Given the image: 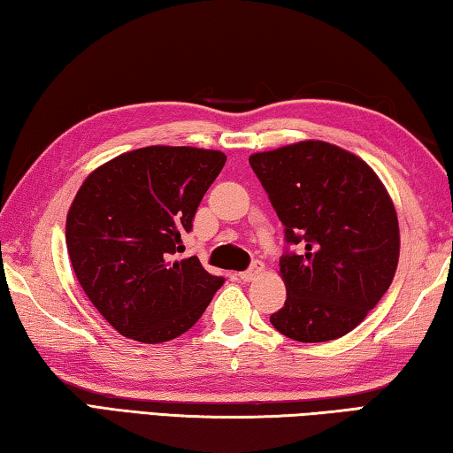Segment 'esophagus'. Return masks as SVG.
<instances>
[{
  "label": "esophagus",
  "mask_w": 453,
  "mask_h": 453,
  "mask_svg": "<svg viewBox=\"0 0 453 453\" xmlns=\"http://www.w3.org/2000/svg\"><path fill=\"white\" fill-rule=\"evenodd\" d=\"M261 271H263V265L253 263V265H250V269L239 273V280H242V283H250V280H253L255 277L261 275Z\"/></svg>",
  "instance_id": "34e87169"
}]
</instances>
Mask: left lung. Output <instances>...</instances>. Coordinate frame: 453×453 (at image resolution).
<instances>
[{"instance_id": "obj_1", "label": "left lung", "mask_w": 453, "mask_h": 453, "mask_svg": "<svg viewBox=\"0 0 453 453\" xmlns=\"http://www.w3.org/2000/svg\"><path fill=\"white\" fill-rule=\"evenodd\" d=\"M285 226L279 266L287 301L271 323L285 337L323 343L347 335L394 280L399 225L377 174L355 154L305 140L249 158Z\"/></svg>"}]
</instances>
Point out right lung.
I'll return each instance as SVG.
<instances>
[{
  "instance_id": "obj_1",
  "label": "right lung",
  "mask_w": 453,
  "mask_h": 453,
  "mask_svg": "<svg viewBox=\"0 0 453 453\" xmlns=\"http://www.w3.org/2000/svg\"><path fill=\"white\" fill-rule=\"evenodd\" d=\"M226 157L190 146H148L96 168L65 220L81 288L120 335L162 343L195 325L225 279L196 257L178 258L184 233Z\"/></svg>"
}]
</instances>
